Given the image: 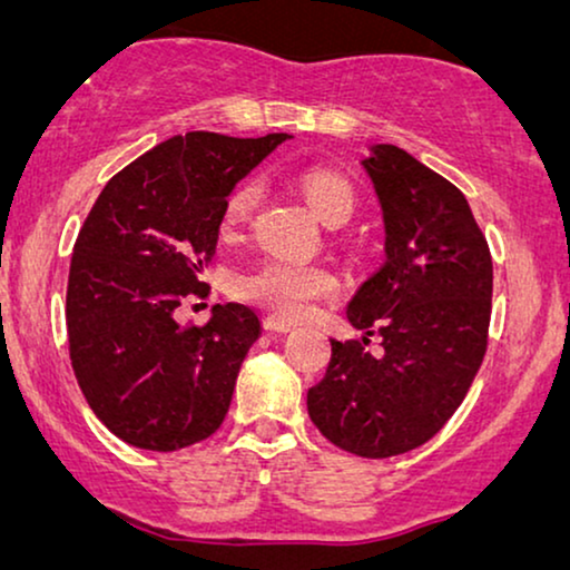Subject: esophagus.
<instances>
[{
    "mask_svg": "<svg viewBox=\"0 0 570 570\" xmlns=\"http://www.w3.org/2000/svg\"><path fill=\"white\" fill-rule=\"evenodd\" d=\"M262 324L267 332H291L293 330V324L285 322V318H279V316H264Z\"/></svg>",
    "mask_w": 570,
    "mask_h": 570,
    "instance_id": "obj_1",
    "label": "esophagus"
}]
</instances>
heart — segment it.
Returning <instances> with one entry per match:
<instances>
[{
  "label": "heart",
  "instance_id": "b5f03b06",
  "mask_svg": "<svg viewBox=\"0 0 570 570\" xmlns=\"http://www.w3.org/2000/svg\"><path fill=\"white\" fill-rule=\"evenodd\" d=\"M298 189L306 205L324 225L347 223L355 209L353 184L337 170L326 166H308L298 176ZM262 199V184L252 178L228 197L225 205V228L246 225ZM337 291V277L322 264H295L287 259H267L252 269L238 272L233 293L240 301L259 306L283 318H301L314 308L316 301L330 298Z\"/></svg>",
  "mask_w": 570,
  "mask_h": 570
}]
</instances>
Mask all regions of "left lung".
Instances as JSON below:
<instances>
[{
    "mask_svg": "<svg viewBox=\"0 0 570 570\" xmlns=\"http://www.w3.org/2000/svg\"><path fill=\"white\" fill-rule=\"evenodd\" d=\"M386 228V259L347 306L357 340H332L308 415L334 446L386 459L423 446L454 415L488 350L493 259L464 194L396 145L363 160ZM367 341V337H363Z\"/></svg>",
    "mask_w": 570,
    "mask_h": 570,
    "instance_id": "obj_1",
    "label": "left lung"
}]
</instances>
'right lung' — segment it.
<instances>
[{"mask_svg": "<svg viewBox=\"0 0 570 570\" xmlns=\"http://www.w3.org/2000/svg\"><path fill=\"white\" fill-rule=\"evenodd\" d=\"M287 135L186 131L155 145L98 194L75 240L67 283L69 357L90 410L137 449L176 451L223 425L259 316L213 306L207 324L176 322L205 298L228 194Z\"/></svg>", "mask_w": 570, "mask_h": 570, "instance_id": "add662e5", "label": "right lung"}]
</instances>
